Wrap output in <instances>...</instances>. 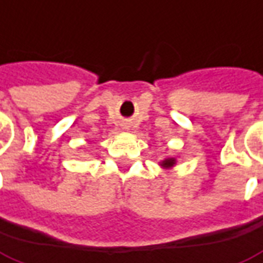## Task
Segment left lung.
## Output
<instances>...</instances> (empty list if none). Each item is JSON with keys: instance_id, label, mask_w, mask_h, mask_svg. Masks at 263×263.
I'll return each instance as SVG.
<instances>
[{"instance_id": "left-lung-1", "label": "left lung", "mask_w": 263, "mask_h": 263, "mask_svg": "<svg viewBox=\"0 0 263 263\" xmlns=\"http://www.w3.org/2000/svg\"><path fill=\"white\" fill-rule=\"evenodd\" d=\"M176 162H177L176 158H172V157L165 158L163 161L159 162V166H162L163 169H172V167L176 165Z\"/></svg>"}]
</instances>
